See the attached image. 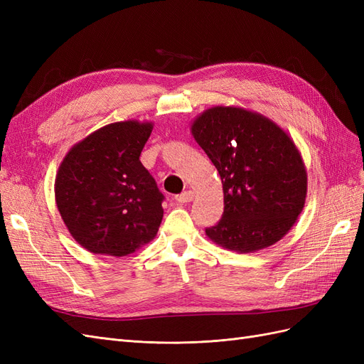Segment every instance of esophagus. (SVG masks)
<instances>
[{
    "mask_svg": "<svg viewBox=\"0 0 364 364\" xmlns=\"http://www.w3.org/2000/svg\"><path fill=\"white\" fill-rule=\"evenodd\" d=\"M193 197H194L193 191H183L182 194L176 196V200H178L179 203H188L193 200Z\"/></svg>",
    "mask_w": 364,
    "mask_h": 364,
    "instance_id": "1",
    "label": "esophagus"
}]
</instances>
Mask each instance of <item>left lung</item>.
<instances>
[{"label": "left lung", "instance_id": "1", "mask_svg": "<svg viewBox=\"0 0 364 364\" xmlns=\"http://www.w3.org/2000/svg\"><path fill=\"white\" fill-rule=\"evenodd\" d=\"M191 132L223 183L225 211L206 235L240 253L279 241L306 197L305 165L290 136L269 118L234 106L208 109Z\"/></svg>", "mask_w": 364, "mask_h": 364}]
</instances>
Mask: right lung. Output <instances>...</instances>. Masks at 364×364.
I'll use <instances>...</instances> for the list:
<instances>
[{
  "label": "right lung",
  "mask_w": 364,
  "mask_h": 364,
  "mask_svg": "<svg viewBox=\"0 0 364 364\" xmlns=\"http://www.w3.org/2000/svg\"><path fill=\"white\" fill-rule=\"evenodd\" d=\"M151 129L134 119L107 124L63 158L54 183L56 203L86 250L124 257L155 238L164 194L139 161Z\"/></svg>",
  "instance_id": "1"
}]
</instances>
